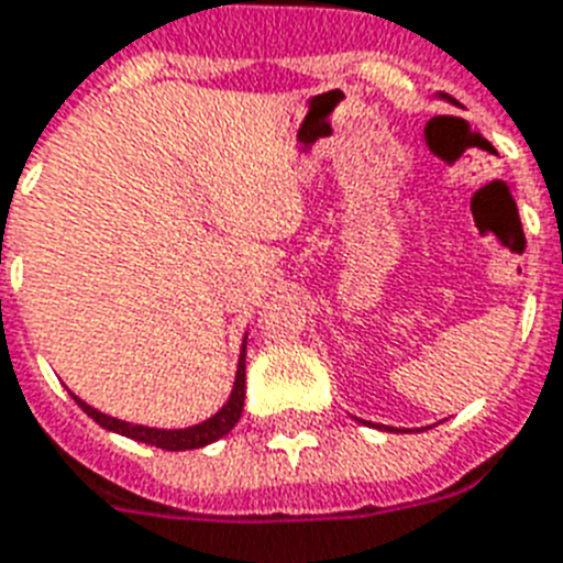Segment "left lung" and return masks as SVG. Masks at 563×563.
Masks as SVG:
<instances>
[{"instance_id":"8db88e82","label":"left lung","mask_w":563,"mask_h":563,"mask_svg":"<svg viewBox=\"0 0 563 563\" xmlns=\"http://www.w3.org/2000/svg\"><path fill=\"white\" fill-rule=\"evenodd\" d=\"M440 100H451V98H445V95L440 91ZM358 422H361V419H358ZM369 424H373V422H369ZM373 428H382V424H373ZM385 431H396V428H385Z\"/></svg>"}]
</instances>
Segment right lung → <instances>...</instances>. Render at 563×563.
<instances>
[{"instance_id": "obj_1", "label": "right lung", "mask_w": 563, "mask_h": 563, "mask_svg": "<svg viewBox=\"0 0 563 563\" xmlns=\"http://www.w3.org/2000/svg\"><path fill=\"white\" fill-rule=\"evenodd\" d=\"M249 338V335H245ZM245 338H242L240 346V361H236V376L234 387H231V396L222 408L213 416H208L205 422L199 424H187V428H150V424H135V422H123V419H115V416L100 413L98 408L86 405L84 399H77L71 393V399L80 405L86 416H91L100 428H107L112 433H121V437H130L135 442H144V445H155L162 451H194V448H205L210 442L222 440L242 416V405H245Z\"/></svg>"}]
</instances>
